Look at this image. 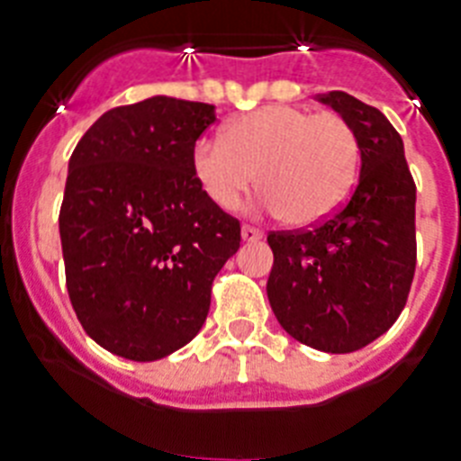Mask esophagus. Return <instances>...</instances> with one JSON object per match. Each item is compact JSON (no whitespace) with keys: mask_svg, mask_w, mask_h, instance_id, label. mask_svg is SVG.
Listing matches in <instances>:
<instances>
[{"mask_svg":"<svg viewBox=\"0 0 461 461\" xmlns=\"http://www.w3.org/2000/svg\"><path fill=\"white\" fill-rule=\"evenodd\" d=\"M241 239L243 241H258V239H262V230H258V227H250V224H243Z\"/></svg>","mask_w":461,"mask_h":461,"instance_id":"34e87169","label":"esophagus"}]
</instances>
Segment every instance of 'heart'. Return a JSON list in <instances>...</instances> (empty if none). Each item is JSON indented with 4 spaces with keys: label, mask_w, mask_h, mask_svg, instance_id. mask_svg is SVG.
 <instances>
[{
    "label": "heart",
    "mask_w": 461,
    "mask_h": 461,
    "mask_svg": "<svg viewBox=\"0 0 461 461\" xmlns=\"http://www.w3.org/2000/svg\"><path fill=\"white\" fill-rule=\"evenodd\" d=\"M222 138L203 135L189 157L199 187L222 211L241 203L258 173L262 206L307 227L338 211L356 183L361 147L338 112L267 105L231 119Z\"/></svg>",
    "instance_id": "obj_1"
}]
</instances>
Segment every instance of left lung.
<instances>
[{
	"instance_id": "obj_1",
	"label": "left lung",
	"mask_w": 461,
	"mask_h": 461,
	"mask_svg": "<svg viewBox=\"0 0 461 461\" xmlns=\"http://www.w3.org/2000/svg\"><path fill=\"white\" fill-rule=\"evenodd\" d=\"M351 123L361 173L349 201L312 230L269 231L267 297L281 328L328 354L361 349L393 326L415 276V180L403 140L377 107L319 95Z\"/></svg>"
}]
</instances>
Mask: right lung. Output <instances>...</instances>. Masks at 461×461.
<instances>
[{
  "mask_svg": "<svg viewBox=\"0 0 461 461\" xmlns=\"http://www.w3.org/2000/svg\"><path fill=\"white\" fill-rule=\"evenodd\" d=\"M212 122V105L154 95L105 112L69 157L58 218L69 303L88 338L129 361L194 338L212 278L241 246L239 220L189 164Z\"/></svg>",
  "mask_w": 461,
  "mask_h": 461,
  "instance_id": "add662e5",
  "label": "right lung"
}]
</instances>
